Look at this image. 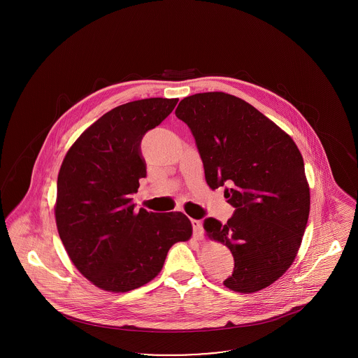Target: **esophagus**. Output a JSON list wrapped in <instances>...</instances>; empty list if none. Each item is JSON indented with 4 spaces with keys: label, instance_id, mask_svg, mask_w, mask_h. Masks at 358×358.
I'll use <instances>...</instances> for the list:
<instances>
[{
    "label": "esophagus",
    "instance_id": "1",
    "mask_svg": "<svg viewBox=\"0 0 358 358\" xmlns=\"http://www.w3.org/2000/svg\"><path fill=\"white\" fill-rule=\"evenodd\" d=\"M192 222V227H193V235L194 238H203L204 236V228H203V222L200 220H190Z\"/></svg>",
    "mask_w": 358,
    "mask_h": 358
}]
</instances>
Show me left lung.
<instances>
[{
    "label": "left lung",
    "mask_w": 358,
    "mask_h": 358,
    "mask_svg": "<svg viewBox=\"0 0 358 358\" xmlns=\"http://www.w3.org/2000/svg\"><path fill=\"white\" fill-rule=\"evenodd\" d=\"M176 117L194 136L212 189L224 187L235 212L228 222L208 217L209 238L225 244L235 260L224 286L255 292L289 270L310 212L303 158L273 122L225 92L184 98Z\"/></svg>",
    "instance_id": "1"
}]
</instances>
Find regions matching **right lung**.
<instances>
[{
    "mask_svg": "<svg viewBox=\"0 0 358 358\" xmlns=\"http://www.w3.org/2000/svg\"><path fill=\"white\" fill-rule=\"evenodd\" d=\"M177 102L150 98L113 108L78 138L62 164L59 235L75 267L106 291L146 285L162 270L171 245L192 235L184 213L136 212L131 199L146 177L142 138Z\"/></svg>",
    "mask_w": 358,
    "mask_h": 358,
    "instance_id": "add662e5",
    "label": "right lung"
}]
</instances>
